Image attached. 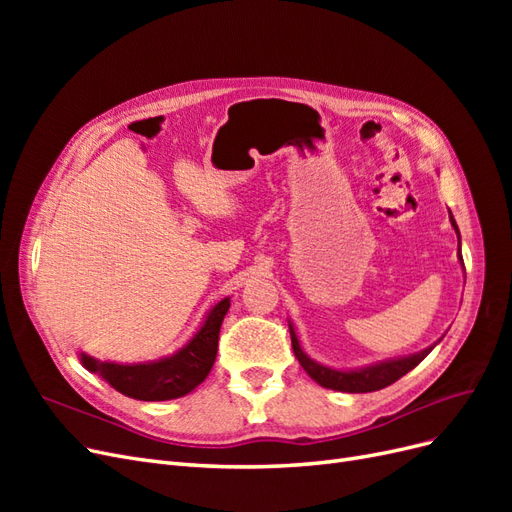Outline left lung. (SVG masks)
Wrapping results in <instances>:
<instances>
[{"label":"left lung","mask_w":512,"mask_h":512,"mask_svg":"<svg viewBox=\"0 0 512 512\" xmlns=\"http://www.w3.org/2000/svg\"><path fill=\"white\" fill-rule=\"evenodd\" d=\"M448 220H451V226H453L455 235H457V241H459L457 258H459V265L463 269L461 235H459V226H457L451 211H448ZM463 273H466V269H463ZM288 329H290L294 356H297L301 367L307 371V376L312 378V380H316L320 386H324V389L342 391V393H371V391L384 389V386H389L395 380H399L401 376H406L410 369H414L433 348H436L442 342V337H440L438 342H433L431 346L418 350L414 354H408V356H397V359H384V361H376V363H369V365H363V367H354V369H337V367H329V365H322V363L314 361L312 356H309L301 348L297 331H294V324L290 320H288Z\"/></svg>","instance_id":"1"}]
</instances>
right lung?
I'll return each instance as SVG.
<instances>
[{
  "mask_svg": "<svg viewBox=\"0 0 512 512\" xmlns=\"http://www.w3.org/2000/svg\"><path fill=\"white\" fill-rule=\"evenodd\" d=\"M230 307V297L209 307L194 335L173 354L145 363L100 361L79 352L81 365L100 376L119 393L141 401H168L192 393L203 382L215 363L222 320Z\"/></svg>",
  "mask_w": 512,
  "mask_h": 512,
  "instance_id": "1",
  "label": "right lung"
}]
</instances>
